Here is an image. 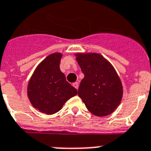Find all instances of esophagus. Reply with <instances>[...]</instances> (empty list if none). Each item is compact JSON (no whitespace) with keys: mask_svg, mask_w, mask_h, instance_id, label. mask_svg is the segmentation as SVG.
<instances>
[{"mask_svg":"<svg viewBox=\"0 0 151 151\" xmlns=\"http://www.w3.org/2000/svg\"><path fill=\"white\" fill-rule=\"evenodd\" d=\"M73 86L76 89H78V86H79V85H78V82H74L73 83Z\"/></svg>","mask_w":151,"mask_h":151,"instance_id":"obj_1","label":"esophagus"}]
</instances>
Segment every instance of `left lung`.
Returning <instances> with one entry per match:
<instances>
[{
  "label": "left lung",
  "mask_w": 151,
  "mask_h": 151,
  "mask_svg": "<svg viewBox=\"0 0 151 151\" xmlns=\"http://www.w3.org/2000/svg\"><path fill=\"white\" fill-rule=\"evenodd\" d=\"M75 55L85 75L78 88L79 97L92 114L104 117L112 114L123 96L122 81L114 66L99 53Z\"/></svg>",
  "instance_id": "1"
}]
</instances>
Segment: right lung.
<instances>
[{
  "label": "right lung",
  "mask_w": 151,
  "mask_h": 151,
  "mask_svg": "<svg viewBox=\"0 0 151 151\" xmlns=\"http://www.w3.org/2000/svg\"><path fill=\"white\" fill-rule=\"evenodd\" d=\"M62 56L60 52H55L46 57L36 67L27 86L32 106L48 115L59 111L66 101L78 94L59 69Z\"/></svg>",
  "instance_id": "1"
}]
</instances>
